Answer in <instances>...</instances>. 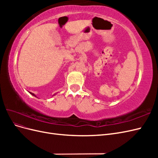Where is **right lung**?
Listing matches in <instances>:
<instances>
[{
    "label": "right lung",
    "mask_w": 158,
    "mask_h": 158,
    "mask_svg": "<svg viewBox=\"0 0 158 158\" xmlns=\"http://www.w3.org/2000/svg\"><path fill=\"white\" fill-rule=\"evenodd\" d=\"M30 94H31V95H33V96H35V97H36V96H35V95L34 94H33V93H31V92H30Z\"/></svg>",
    "instance_id": "obj_1"
}]
</instances>
